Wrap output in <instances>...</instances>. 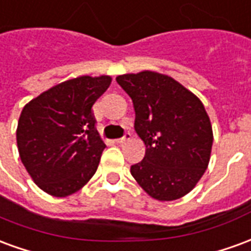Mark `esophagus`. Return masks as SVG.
I'll use <instances>...</instances> for the list:
<instances>
[{"instance_id":"obj_1","label":"esophagus","mask_w":251,"mask_h":251,"mask_svg":"<svg viewBox=\"0 0 251 251\" xmlns=\"http://www.w3.org/2000/svg\"><path fill=\"white\" fill-rule=\"evenodd\" d=\"M130 137H131L130 133H125V136L122 137V138H117L115 142H117V144H125L126 141H129V140H130Z\"/></svg>"}]
</instances>
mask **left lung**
Listing matches in <instances>:
<instances>
[{
	"label": "left lung",
	"instance_id": "left-lung-1",
	"mask_svg": "<svg viewBox=\"0 0 251 251\" xmlns=\"http://www.w3.org/2000/svg\"><path fill=\"white\" fill-rule=\"evenodd\" d=\"M115 79L131 98L134 130L147 148L142 161L130 167L131 176L153 199L183 198L210 163L214 134L204 104L160 72L145 70Z\"/></svg>",
	"mask_w": 251,
	"mask_h": 251
}]
</instances>
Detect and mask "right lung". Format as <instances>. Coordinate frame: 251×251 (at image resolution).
<instances>
[{
    "label": "right lung",
    "instance_id": "right-lung-1",
    "mask_svg": "<svg viewBox=\"0 0 251 251\" xmlns=\"http://www.w3.org/2000/svg\"><path fill=\"white\" fill-rule=\"evenodd\" d=\"M111 76H84L59 83L25 104L16 130L20 158L35 184L66 198L97 172L104 145L95 129L93 104Z\"/></svg>",
    "mask_w": 251,
    "mask_h": 251
}]
</instances>
